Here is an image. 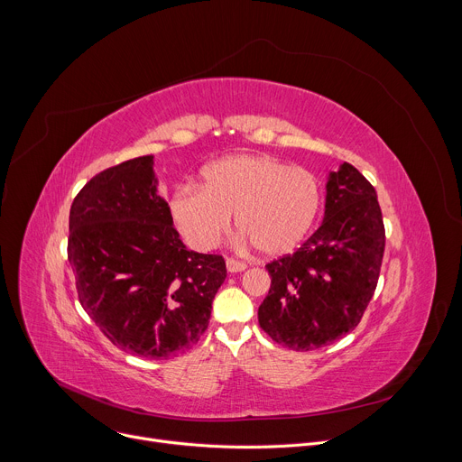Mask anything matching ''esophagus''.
Here are the masks:
<instances>
[{
    "mask_svg": "<svg viewBox=\"0 0 462 462\" xmlns=\"http://www.w3.org/2000/svg\"><path fill=\"white\" fill-rule=\"evenodd\" d=\"M245 269H246L245 263L236 261V259H232V257H228V259H226V271H228L230 274H234V273H243Z\"/></svg>",
    "mask_w": 462,
    "mask_h": 462,
    "instance_id": "34e87169",
    "label": "esophagus"
}]
</instances>
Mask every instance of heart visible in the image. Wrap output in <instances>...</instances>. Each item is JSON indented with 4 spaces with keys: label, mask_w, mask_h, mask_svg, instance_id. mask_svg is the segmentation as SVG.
Instances as JSON below:
<instances>
[{
    "label": "heart",
    "mask_w": 462,
    "mask_h": 462,
    "mask_svg": "<svg viewBox=\"0 0 462 462\" xmlns=\"http://www.w3.org/2000/svg\"><path fill=\"white\" fill-rule=\"evenodd\" d=\"M319 205L321 188L312 171L273 155H230L203 170L201 188H177L170 212L182 237L197 250L216 248L236 216L245 243L278 257L303 241Z\"/></svg>",
    "instance_id": "heart-1"
}]
</instances>
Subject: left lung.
I'll return each mask as SVG.
<instances>
[{"instance_id":"left-lung-1","label":"left lung","mask_w":462,"mask_h":462,"mask_svg":"<svg viewBox=\"0 0 462 462\" xmlns=\"http://www.w3.org/2000/svg\"><path fill=\"white\" fill-rule=\"evenodd\" d=\"M325 191L319 228L294 254L267 265L273 282L257 310L263 331L292 351H312L353 331L383 257V221L371 182L344 162L328 173Z\"/></svg>"}]
</instances>
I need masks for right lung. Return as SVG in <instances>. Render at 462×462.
Listing matches in <instances>:
<instances>
[{
	"mask_svg": "<svg viewBox=\"0 0 462 462\" xmlns=\"http://www.w3.org/2000/svg\"><path fill=\"white\" fill-rule=\"evenodd\" d=\"M68 257L79 300L104 337L146 360L199 342L225 259L188 250L159 195L153 155L95 175L75 197Z\"/></svg>",
	"mask_w": 462,
	"mask_h": 462,
	"instance_id": "obj_1",
	"label": "right lung"
}]
</instances>
